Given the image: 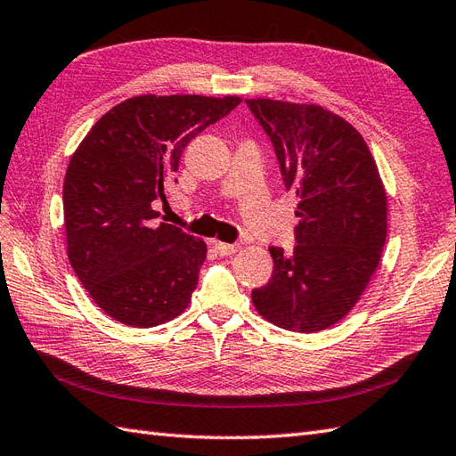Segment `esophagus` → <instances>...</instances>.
<instances>
[{
	"label": "esophagus",
	"mask_w": 456,
	"mask_h": 456,
	"mask_svg": "<svg viewBox=\"0 0 456 456\" xmlns=\"http://www.w3.org/2000/svg\"><path fill=\"white\" fill-rule=\"evenodd\" d=\"M212 248H215L218 256H232L236 254V251H240L238 244H224V241H212Z\"/></svg>",
	"instance_id": "1"
}]
</instances>
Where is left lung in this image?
<instances>
[{
  "label": "left lung",
  "instance_id": "left-lung-1",
  "mask_svg": "<svg viewBox=\"0 0 456 456\" xmlns=\"http://www.w3.org/2000/svg\"><path fill=\"white\" fill-rule=\"evenodd\" d=\"M246 103L271 138L300 218L290 256L269 248L273 275L251 290V300L282 330H326L357 305L382 257L388 197L379 167L357 130L328 109L275 99Z\"/></svg>",
  "mask_w": 456,
  "mask_h": 456
}]
</instances>
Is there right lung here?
Returning a JSON list of instances; mask_svg holds the SVG:
<instances>
[{
    "instance_id": "obj_1",
    "label": "right lung",
    "mask_w": 456,
    "mask_h": 456,
    "mask_svg": "<svg viewBox=\"0 0 456 456\" xmlns=\"http://www.w3.org/2000/svg\"><path fill=\"white\" fill-rule=\"evenodd\" d=\"M241 103L236 95H138L91 126L64 177L68 259L107 316L154 328L183 312L207 244L161 222L154 200L185 146Z\"/></svg>"
}]
</instances>
